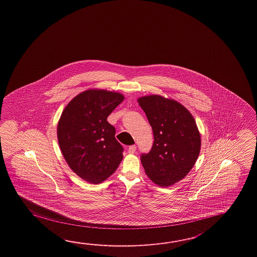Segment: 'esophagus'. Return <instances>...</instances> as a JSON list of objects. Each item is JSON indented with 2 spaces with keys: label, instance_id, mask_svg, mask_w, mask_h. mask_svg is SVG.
Here are the masks:
<instances>
[{
  "label": "esophagus",
  "instance_id": "34e87169",
  "mask_svg": "<svg viewBox=\"0 0 257 257\" xmlns=\"http://www.w3.org/2000/svg\"><path fill=\"white\" fill-rule=\"evenodd\" d=\"M137 147L136 145H131L128 147V153L133 154V153H136Z\"/></svg>",
  "mask_w": 257,
  "mask_h": 257
}]
</instances>
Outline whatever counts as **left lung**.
Returning <instances> with one entry per match:
<instances>
[{
    "label": "left lung",
    "mask_w": 257,
    "mask_h": 257,
    "mask_svg": "<svg viewBox=\"0 0 257 257\" xmlns=\"http://www.w3.org/2000/svg\"><path fill=\"white\" fill-rule=\"evenodd\" d=\"M153 128V147L141 159L148 177L158 186L182 180L198 158L201 139L196 121L184 105L161 95L138 99Z\"/></svg>",
    "instance_id": "8db88e82"
}]
</instances>
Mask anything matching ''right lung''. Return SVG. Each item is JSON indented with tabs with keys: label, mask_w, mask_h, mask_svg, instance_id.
I'll use <instances>...</instances> for the list:
<instances>
[{
	"label": "right lung",
	"mask_w": 257,
	"mask_h": 257,
	"mask_svg": "<svg viewBox=\"0 0 257 257\" xmlns=\"http://www.w3.org/2000/svg\"><path fill=\"white\" fill-rule=\"evenodd\" d=\"M123 94L91 89L67 104L58 124L60 151L71 169L83 180L100 184L113 175L123 159V147L107 116Z\"/></svg>",
	"instance_id": "obj_1"
}]
</instances>
